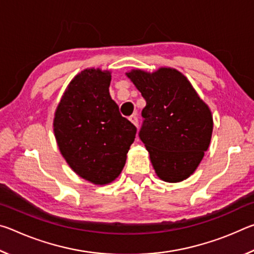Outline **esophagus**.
<instances>
[{"mask_svg":"<svg viewBox=\"0 0 254 254\" xmlns=\"http://www.w3.org/2000/svg\"><path fill=\"white\" fill-rule=\"evenodd\" d=\"M128 120H130V121H131L133 124H134L135 127L139 126V120H137L136 114H133V115H131V117L128 118Z\"/></svg>","mask_w":254,"mask_h":254,"instance_id":"obj_1","label":"esophagus"}]
</instances>
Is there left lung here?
Wrapping results in <instances>:
<instances>
[{
    "label": "left lung",
    "mask_w": 254,
    "mask_h": 254,
    "mask_svg": "<svg viewBox=\"0 0 254 254\" xmlns=\"http://www.w3.org/2000/svg\"><path fill=\"white\" fill-rule=\"evenodd\" d=\"M145 100L139 136L159 178L177 183L188 178L208 149L213 118L183 74L160 68L149 74L127 72Z\"/></svg>",
    "instance_id": "left-lung-1"
}]
</instances>
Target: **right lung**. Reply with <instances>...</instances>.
Here are the masks:
<instances>
[{"label": "right lung", "instance_id": "add662e5", "mask_svg": "<svg viewBox=\"0 0 254 254\" xmlns=\"http://www.w3.org/2000/svg\"><path fill=\"white\" fill-rule=\"evenodd\" d=\"M110 71L85 69L68 85L55 114L54 131L70 168L105 185L121 174L136 127L110 96Z\"/></svg>", "mask_w": 254, "mask_h": 254}]
</instances>
